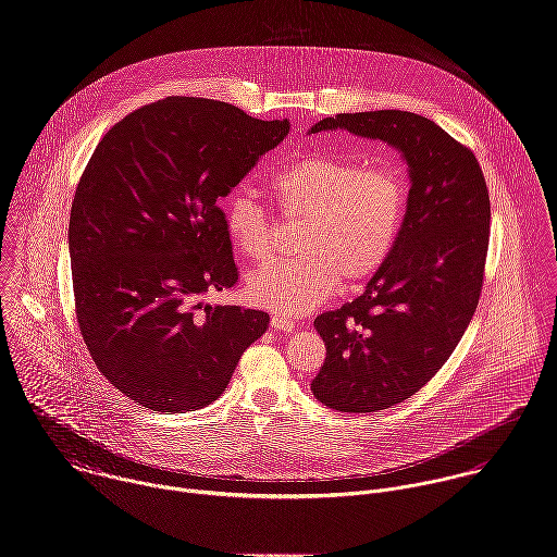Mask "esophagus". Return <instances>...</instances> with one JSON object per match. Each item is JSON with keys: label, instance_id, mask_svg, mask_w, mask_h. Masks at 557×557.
<instances>
[{"label": "esophagus", "instance_id": "obj_1", "mask_svg": "<svg viewBox=\"0 0 557 557\" xmlns=\"http://www.w3.org/2000/svg\"><path fill=\"white\" fill-rule=\"evenodd\" d=\"M272 327L274 330H278V332H292V330H296V321L294 319H287V317H283V314H272Z\"/></svg>", "mask_w": 557, "mask_h": 557}]
</instances>
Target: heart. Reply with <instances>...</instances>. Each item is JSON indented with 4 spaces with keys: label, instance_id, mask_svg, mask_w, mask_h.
<instances>
[{
    "label": "heart",
    "instance_id": "heart-1",
    "mask_svg": "<svg viewBox=\"0 0 557 557\" xmlns=\"http://www.w3.org/2000/svg\"><path fill=\"white\" fill-rule=\"evenodd\" d=\"M281 210L304 216L296 259L265 263L247 289L255 304L278 314H306L325 302L338 281L370 278L392 253L406 208L405 176L394 165H368L343 154L310 152L272 178ZM238 251L263 259L274 245L270 210L245 187L223 208Z\"/></svg>",
    "mask_w": 557,
    "mask_h": 557
}]
</instances>
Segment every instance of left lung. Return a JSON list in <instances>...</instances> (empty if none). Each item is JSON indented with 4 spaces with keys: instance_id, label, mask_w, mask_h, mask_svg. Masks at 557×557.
<instances>
[{
    "instance_id": "1",
    "label": "left lung",
    "mask_w": 557,
    "mask_h": 557,
    "mask_svg": "<svg viewBox=\"0 0 557 557\" xmlns=\"http://www.w3.org/2000/svg\"><path fill=\"white\" fill-rule=\"evenodd\" d=\"M336 129L387 143L410 178L385 263L354 302L314 319L325 343L314 398L343 412H379L419 392L463 336L483 287L490 194L472 151L421 114L345 112L308 134Z\"/></svg>"
}]
</instances>
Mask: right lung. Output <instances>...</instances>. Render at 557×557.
I'll list each match as a JSON object with an SVG mask.
<instances>
[{"instance_id": "1", "label": "right lung", "mask_w": 557, "mask_h": 557, "mask_svg": "<svg viewBox=\"0 0 557 557\" xmlns=\"http://www.w3.org/2000/svg\"><path fill=\"white\" fill-rule=\"evenodd\" d=\"M289 134L225 101L165 98L101 138L70 212L76 317L101 374L159 412L216 400L268 330L263 310L210 306L238 268L219 200Z\"/></svg>"}]
</instances>
